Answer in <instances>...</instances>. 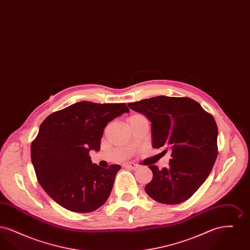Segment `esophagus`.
<instances>
[{
    "mask_svg": "<svg viewBox=\"0 0 250 250\" xmlns=\"http://www.w3.org/2000/svg\"><path fill=\"white\" fill-rule=\"evenodd\" d=\"M123 167H126V168H130V169H137L138 168V165L133 163V162H126V163H124Z\"/></svg>",
    "mask_w": 250,
    "mask_h": 250,
    "instance_id": "1",
    "label": "esophagus"
}]
</instances>
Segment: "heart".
Instances as JSON below:
<instances>
[{
	"instance_id": "b5f03b06",
	"label": "heart",
	"mask_w": 250,
	"mask_h": 250,
	"mask_svg": "<svg viewBox=\"0 0 250 250\" xmlns=\"http://www.w3.org/2000/svg\"><path fill=\"white\" fill-rule=\"evenodd\" d=\"M137 115H138V114H135V115H132V116H130V117H129V118H132V117H134V116H137Z\"/></svg>"
}]
</instances>
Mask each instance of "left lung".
I'll return each mask as SVG.
<instances>
[{
  "label": "left lung",
  "mask_w": 250,
  "mask_h": 250,
  "mask_svg": "<svg viewBox=\"0 0 250 250\" xmlns=\"http://www.w3.org/2000/svg\"><path fill=\"white\" fill-rule=\"evenodd\" d=\"M128 107L151 122L153 148L171 152L167 167H149L153 179L145 187L146 193L165 204L187 201L209 176L217 156L214 117L189 97L159 95Z\"/></svg>",
  "instance_id": "left-lung-1"
}]
</instances>
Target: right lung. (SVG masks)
Listing matches in <instances>:
<instances>
[{"label": "right lung", "mask_w": 250, "mask_h": 250, "mask_svg": "<svg viewBox=\"0 0 250 250\" xmlns=\"http://www.w3.org/2000/svg\"><path fill=\"white\" fill-rule=\"evenodd\" d=\"M129 108L125 103H75L48 115L31 146V158L42 188L62 207L90 213L110 195L120 165L94 164L91 150L99 151L107 123Z\"/></svg>", "instance_id": "add662e5"}]
</instances>
